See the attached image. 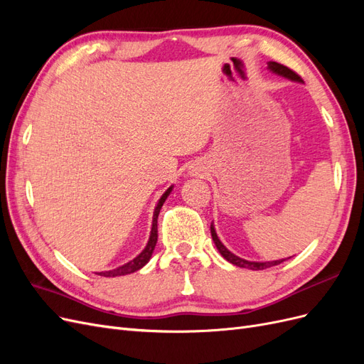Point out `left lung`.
Listing matches in <instances>:
<instances>
[{
	"instance_id": "obj_1",
	"label": "left lung",
	"mask_w": 364,
	"mask_h": 364,
	"mask_svg": "<svg viewBox=\"0 0 364 364\" xmlns=\"http://www.w3.org/2000/svg\"><path fill=\"white\" fill-rule=\"evenodd\" d=\"M269 70L274 74L278 75H282L285 77V79H290L293 82H301V77L297 75L294 71H291L289 67H285V65H281L278 62H269ZM211 235H213V240L215 243V247L218 249V252L222 253V257L229 261L230 264H234V266H238V267H245V269H250V270H264V269H269V267H273V266H278V264H281L282 261L285 259H277V261H266V262H257V261H247V259H243L240 258L237 255H234L232 252L228 250L225 247V245L222 243V241L218 240L217 237V232L214 229V225H211Z\"/></svg>"
}]
</instances>
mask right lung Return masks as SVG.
Listing matches in <instances>:
<instances>
[{
    "instance_id": "add662e5",
    "label": "right lung",
    "mask_w": 364,
    "mask_h": 364,
    "mask_svg": "<svg viewBox=\"0 0 364 364\" xmlns=\"http://www.w3.org/2000/svg\"><path fill=\"white\" fill-rule=\"evenodd\" d=\"M173 190V186H170V188L165 191L162 194V197L159 199L156 208H155V213H153V223H151V230H150V238L147 241V246L144 247V250H142L138 257H135L132 261L123 264V266H119L117 269H112V270H106V272H100L97 274H100V277H106V278H114V277H123V274H129V273H134L139 269H142L146 266V264L150 261L151 258V253L153 250H155V246H156V241H158V215H159V211L165 202V199L170 196Z\"/></svg>"
}]
</instances>
